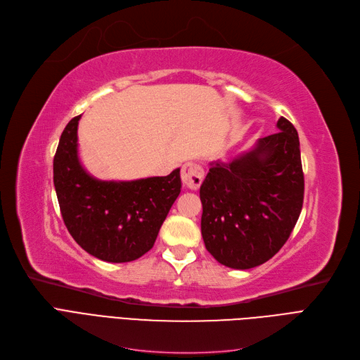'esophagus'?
I'll return each mask as SVG.
<instances>
[{"label":"esophagus","instance_id":"34e87169","mask_svg":"<svg viewBox=\"0 0 360 360\" xmlns=\"http://www.w3.org/2000/svg\"><path fill=\"white\" fill-rule=\"evenodd\" d=\"M204 180V169L195 162H186L181 167V181L189 189H198Z\"/></svg>","mask_w":360,"mask_h":360}]
</instances>
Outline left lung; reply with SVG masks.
Listing matches in <instances>:
<instances>
[{"label":"left lung","instance_id":"8db88e82","mask_svg":"<svg viewBox=\"0 0 360 360\" xmlns=\"http://www.w3.org/2000/svg\"><path fill=\"white\" fill-rule=\"evenodd\" d=\"M277 128L231 162L210 164L201 184L204 244L225 266L265 264L288 241L301 214L300 137L288 119L280 117Z\"/></svg>","mask_w":360,"mask_h":360}]
</instances>
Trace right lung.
I'll return each instance as SVG.
<instances>
[{
  "mask_svg": "<svg viewBox=\"0 0 360 360\" xmlns=\"http://www.w3.org/2000/svg\"><path fill=\"white\" fill-rule=\"evenodd\" d=\"M68 122L53 158V183L62 219L71 237L89 255L122 264L152 249L181 189L180 169L165 177L104 181L82 167L77 127Z\"/></svg>",
  "mask_w": 360,
  "mask_h": 360,
  "instance_id": "1",
  "label": "right lung"
}]
</instances>
